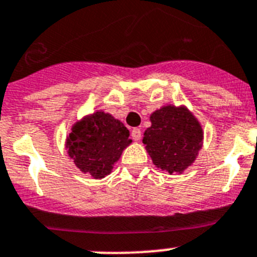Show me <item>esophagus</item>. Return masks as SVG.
Listing matches in <instances>:
<instances>
[{
	"label": "esophagus",
	"mask_w": 257,
	"mask_h": 257,
	"mask_svg": "<svg viewBox=\"0 0 257 257\" xmlns=\"http://www.w3.org/2000/svg\"><path fill=\"white\" fill-rule=\"evenodd\" d=\"M131 136H133L134 140L139 141L141 139V130H139V128H134L133 133H131Z\"/></svg>",
	"instance_id": "esophagus-1"
}]
</instances>
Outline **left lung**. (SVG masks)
<instances>
[{"mask_svg": "<svg viewBox=\"0 0 257 257\" xmlns=\"http://www.w3.org/2000/svg\"><path fill=\"white\" fill-rule=\"evenodd\" d=\"M150 122L143 143L153 164L171 175L183 173L202 148L204 131L199 119L186 105L166 104L150 114Z\"/></svg>", "mask_w": 257, "mask_h": 257, "instance_id": "obj_1", "label": "left lung"}]
</instances>
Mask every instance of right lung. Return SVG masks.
Listing matches in <instances>:
<instances>
[{"instance_id": "obj_1", "label": "right lung", "mask_w": 257, "mask_h": 257, "mask_svg": "<svg viewBox=\"0 0 257 257\" xmlns=\"http://www.w3.org/2000/svg\"><path fill=\"white\" fill-rule=\"evenodd\" d=\"M130 133L110 113L96 110L75 122L65 148L75 166L95 180L112 172L122 152L133 143Z\"/></svg>"}]
</instances>
